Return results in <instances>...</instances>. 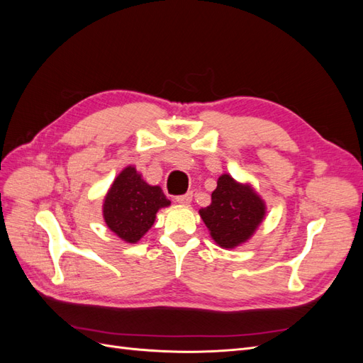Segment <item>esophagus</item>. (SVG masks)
I'll return each mask as SVG.
<instances>
[{
  "mask_svg": "<svg viewBox=\"0 0 363 363\" xmlns=\"http://www.w3.org/2000/svg\"><path fill=\"white\" fill-rule=\"evenodd\" d=\"M175 201L180 203V204H191L192 194L188 192V194H184V195H177V196H175Z\"/></svg>",
  "mask_w": 363,
  "mask_h": 363,
  "instance_id": "esophagus-1",
  "label": "esophagus"
}]
</instances>
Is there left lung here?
<instances>
[{"label": "left lung", "mask_w": 363, "mask_h": 363, "mask_svg": "<svg viewBox=\"0 0 363 363\" xmlns=\"http://www.w3.org/2000/svg\"><path fill=\"white\" fill-rule=\"evenodd\" d=\"M200 215L219 247L235 248L255 233L265 216V204L250 186L224 174L218 179L211 204Z\"/></svg>", "instance_id": "8db88e82"}]
</instances>
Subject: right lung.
<instances>
[{
    "label": "right lung",
    "instance_id": "obj_1",
    "mask_svg": "<svg viewBox=\"0 0 363 363\" xmlns=\"http://www.w3.org/2000/svg\"><path fill=\"white\" fill-rule=\"evenodd\" d=\"M169 203L159 186L147 184L133 167H128L106 195L104 221L121 239L135 244L155 224L159 208Z\"/></svg>",
    "mask_w": 363,
    "mask_h": 363
}]
</instances>
